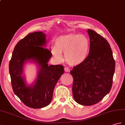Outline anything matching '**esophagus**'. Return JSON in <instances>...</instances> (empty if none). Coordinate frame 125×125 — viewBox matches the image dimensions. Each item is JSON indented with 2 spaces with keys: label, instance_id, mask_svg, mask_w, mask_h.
I'll return each instance as SVG.
<instances>
[{
  "label": "esophagus",
  "instance_id": "esophagus-1",
  "mask_svg": "<svg viewBox=\"0 0 125 125\" xmlns=\"http://www.w3.org/2000/svg\"><path fill=\"white\" fill-rule=\"evenodd\" d=\"M64 71H65V72H69V71H70L68 67H65V68H64Z\"/></svg>",
  "mask_w": 125,
  "mask_h": 125
}]
</instances>
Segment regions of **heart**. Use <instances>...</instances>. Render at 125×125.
Listing matches in <instances>:
<instances>
[{
  "mask_svg": "<svg viewBox=\"0 0 125 125\" xmlns=\"http://www.w3.org/2000/svg\"><path fill=\"white\" fill-rule=\"evenodd\" d=\"M89 50L90 42L88 38L75 33L59 37L56 39L55 45L52 47V54L57 60L62 61V53H64L65 61L72 66L80 65L85 61Z\"/></svg>",
  "mask_w": 125,
  "mask_h": 125,
  "instance_id": "obj_1",
  "label": "heart"
}]
</instances>
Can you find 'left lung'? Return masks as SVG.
Masks as SVG:
<instances>
[{
    "mask_svg": "<svg viewBox=\"0 0 125 125\" xmlns=\"http://www.w3.org/2000/svg\"><path fill=\"white\" fill-rule=\"evenodd\" d=\"M90 50L86 60L70 71L73 77L72 93L78 104L92 105L108 94L112 85L115 61L108 41L88 29Z\"/></svg>",
    "mask_w": 125,
    "mask_h": 125,
    "instance_id": "left-lung-1",
    "label": "left lung"
}]
</instances>
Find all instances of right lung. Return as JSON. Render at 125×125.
<instances>
[{
    "mask_svg": "<svg viewBox=\"0 0 125 125\" xmlns=\"http://www.w3.org/2000/svg\"><path fill=\"white\" fill-rule=\"evenodd\" d=\"M46 34L42 31L29 33L17 42L9 63V70L13 92L25 105L39 109L51 102L57 81L64 73L62 65H48L52 54L45 48ZM33 60L40 68L36 82L27 86L22 76L24 63Z\"/></svg>",
    "mask_w": 125,
    "mask_h": 125,
    "instance_id": "add662e5",
    "label": "right lung"
}]
</instances>
